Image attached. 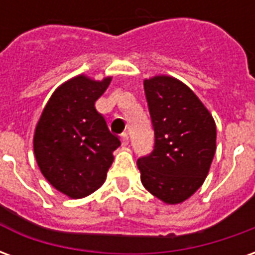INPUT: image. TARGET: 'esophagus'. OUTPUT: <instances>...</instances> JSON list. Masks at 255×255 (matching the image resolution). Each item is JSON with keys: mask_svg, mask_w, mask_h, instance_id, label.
I'll return each instance as SVG.
<instances>
[{"mask_svg": "<svg viewBox=\"0 0 255 255\" xmlns=\"http://www.w3.org/2000/svg\"><path fill=\"white\" fill-rule=\"evenodd\" d=\"M128 142H129V138H128V133H123V135H122V143H123V146H127Z\"/></svg>", "mask_w": 255, "mask_h": 255, "instance_id": "obj_1", "label": "esophagus"}]
</instances>
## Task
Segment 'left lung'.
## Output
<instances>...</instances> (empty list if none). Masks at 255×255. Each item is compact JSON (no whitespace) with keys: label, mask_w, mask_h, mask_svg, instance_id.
<instances>
[{"label":"left lung","mask_w":255,"mask_h":255,"mask_svg":"<svg viewBox=\"0 0 255 255\" xmlns=\"http://www.w3.org/2000/svg\"><path fill=\"white\" fill-rule=\"evenodd\" d=\"M154 149L138 158L144 188L169 205L201 187L216 153V123L188 86L172 76L144 79Z\"/></svg>","instance_id":"left-lung-1"}]
</instances>
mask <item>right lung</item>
Here are the masks:
<instances>
[{
	"label": "right lung",
	"instance_id": "add662e5",
	"mask_svg": "<svg viewBox=\"0 0 255 255\" xmlns=\"http://www.w3.org/2000/svg\"><path fill=\"white\" fill-rule=\"evenodd\" d=\"M112 78L69 79L47 101L34 133V153L42 175L67 197L79 199L104 184L120 140L109 131L95 101Z\"/></svg>",
	"mask_w": 255,
	"mask_h": 255
}]
</instances>
